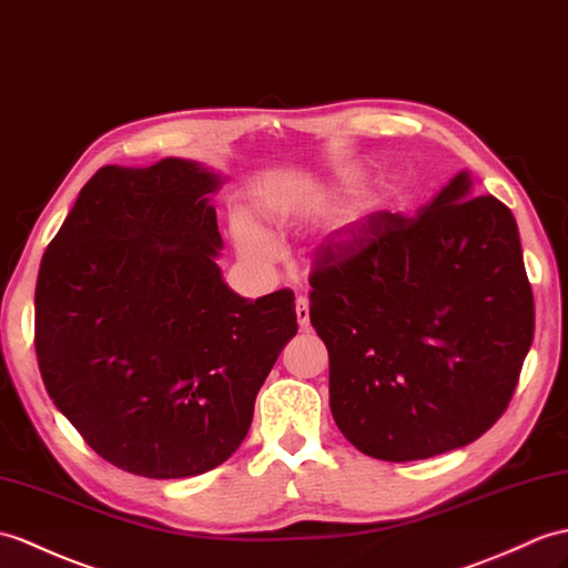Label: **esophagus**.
Listing matches in <instances>:
<instances>
[{"label": "esophagus", "instance_id": "esophagus-1", "mask_svg": "<svg viewBox=\"0 0 568 568\" xmlns=\"http://www.w3.org/2000/svg\"><path fill=\"white\" fill-rule=\"evenodd\" d=\"M295 312H297L300 328H302V332H307V328H310V302H307V297H297Z\"/></svg>", "mask_w": 568, "mask_h": 568}]
</instances>
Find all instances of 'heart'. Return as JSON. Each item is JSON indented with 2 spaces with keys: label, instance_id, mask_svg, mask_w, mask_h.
I'll list each match as a JSON object with an SVG mask.
<instances>
[{
  "label": "heart",
  "instance_id": "heart-1",
  "mask_svg": "<svg viewBox=\"0 0 568 568\" xmlns=\"http://www.w3.org/2000/svg\"><path fill=\"white\" fill-rule=\"evenodd\" d=\"M234 240H236V246H240V252L256 263H268L275 258V254H278L271 234H266L248 220L234 222Z\"/></svg>",
  "mask_w": 568,
  "mask_h": 568
}]
</instances>
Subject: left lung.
Segmentation results:
<instances>
[{
    "mask_svg": "<svg viewBox=\"0 0 568 568\" xmlns=\"http://www.w3.org/2000/svg\"><path fill=\"white\" fill-rule=\"evenodd\" d=\"M310 322L328 402L361 453L408 463L504 416L535 336L516 217L467 171L414 217L367 215L316 248Z\"/></svg>",
    "mask_w": 568,
    "mask_h": 568,
    "instance_id": "8db88e82",
    "label": "left lung"
}]
</instances>
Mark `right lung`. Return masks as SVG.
<instances>
[{
  "mask_svg": "<svg viewBox=\"0 0 568 568\" xmlns=\"http://www.w3.org/2000/svg\"><path fill=\"white\" fill-rule=\"evenodd\" d=\"M213 171L103 166L48 244L36 355L52 404L113 467L195 477L246 438L256 394L297 334L293 290L222 281Z\"/></svg>",
  "mask_w": 568,
  "mask_h": 568,
  "instance_id": "right-lung-1",
  "label": "right lung"
}]
</instances>
